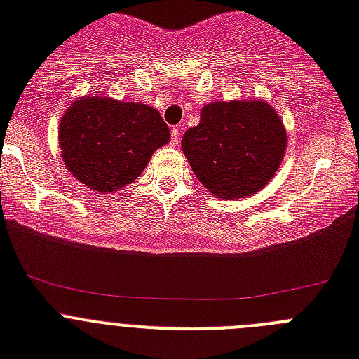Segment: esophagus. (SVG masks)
<instances>
[{"mask_svg":"<svg viewBox=\"0 0 359 359\" xmlns=\"http://www.w3.org/2000/svg\"><path fill=\"white\" fill-rule=\"evenodd\" d=\"M180 135H182V128H180V126L170 129V140H172V145H177V142H180Z\"/></svg>","mask_w":359,"mask_h":359,"instance_id":"34e87169","label":"esophagus"}]
</instances>
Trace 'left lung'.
<instances>
[{
  "instance_id": "left-lung-1",
  "label": "left lung",
  "mask_w": 359,
  "mask_h": 359,
  "mask_svg": "<svg viewBox=\"0 0 359 359\" xmlns=\"http://www.w3.org/2000/svg\"><path fill=\"white\" fill-rule=\"evenodd\" d=\"M286 128L264 100L212 102L183 135L196 177L219 199H243L264 189L286 152Z\"/></svg>"
}]
</instances>
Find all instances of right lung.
<instances>
[{
	"label": "right lung",
	"mask_w": 359,
	"mask_h": 359,
	"mask_svg": "<svg viewBox=\"0 0 359 359\" xmlns=\"http://www.w3.org/2000/svg\"><path fill=\"white\" fill-rule=\"evenodd\" d=\"M169 140V128L154 107L106 97L79 98L59 123L66 169L102 194L135 182Z\"/></svg>",
	"instance_id": "1"
}]
</instances>
